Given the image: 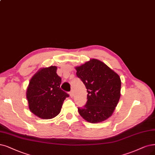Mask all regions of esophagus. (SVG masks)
Instances as JSON below:
<instances>
[{"label":"esophagus","mask_w":155,"mask_h":155,"mask_svg":"<svg viewBox=\"0 0 155 155\" xmlns=\"http://www.w3.org/2000/svg\"><path fill=\"white\" fill-rule=\"evenodd\" d=\"M70 96L71 98H72V97L73 96V91H71L70 92Z\"/></svg>","instance_id":"esophagus-1"}]
</instances>
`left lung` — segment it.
Here are the masks:
<instances>
[{"mask_svg": "<svg viewBox=\"0 0 155 155\" xmlns=\"http://www.w3.org/2000/svg\"><path fill=\"white\" fill-rule=\"evenodd\" d=\"M75 69L87 92L86 104L78 108L80 115L91 123L105 121L112 115L121 96L119 74L96 59H91Z\"/></svg>", "mask_w": 155, "mask_h": 155, "instance_id": "left-lung-1", "label": "left lung"}]
</instances>
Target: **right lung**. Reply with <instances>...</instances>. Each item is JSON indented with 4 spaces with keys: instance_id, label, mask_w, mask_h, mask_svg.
<instances>
[{
    "instance_id": "obj_1",
    "label": "right lung",
    "mask_w": 155,
    "mask_h": 155,
    "mask_svg": "<svg viewBox=\"0 0 155 155\" xmlns=\"http://www.w3.org/2000/svg\"><path fill=\"white\" fill-rule=\"evenodd\" d=\"M57 66L40 68L30 80L26 98L30 111L37 117L50 119L60 113L69 95L61 90V78L57 74Z\"/></svg>"
}]
</instances>
